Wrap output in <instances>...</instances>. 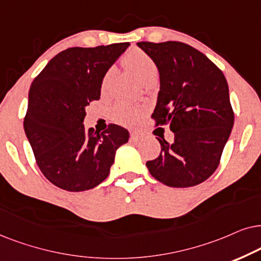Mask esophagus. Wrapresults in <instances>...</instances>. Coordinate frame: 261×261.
Here are the masks:
<instances>
[{
    "label": "esophagus",
    "mask_w": 261,
    "mask_h": 261,
    "mask_svg": "<svg viewBox=\"0 0 261 261\" xmlns=\"http://www.w3.org/2000/svg\"><path fill=\"white\" fill-rule=\"evenodd\" d=\"M130 137L133 141H140L144 137V135L142 133H137V131H133V133L130 134Z\"/></svg>",
    "instance_id": "34e87169"
}]
</instances>
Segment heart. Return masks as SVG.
Instances as JSON below:
<instances>
[{"label":"heart","mask_w":261,"mask_h":261,"mask_svg":"<svg viewBox=\"0 0 261 261\" xmlns=\"http://www.w3.org/2000/svg\"><path fill=\"white\" fill-rule=\"evenodd\" d=\"M123 64L134 71L143 83H147L158 76V65L147 52L138 47L130 48L123 57ZM113 77V69L105 72L101 81V90L105 92ZM148 106L145 103H131L118 101L111 110V117L117 123L123 125H134L147 112Z\"/></svg>","instance_id":"1"}]
</instances>
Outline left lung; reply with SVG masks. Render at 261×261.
Listing matches in <instances>:
<instances>
[{
  "label": "left lung",
  "instance_id": "left-lung-1",
  "mask_svg": "<svg viewBox=\"0 0 261 261\" xmlns=\"http://www.w3.org/2000/svg\"><path fill=\"white\" fill-rule=\"evenodd\" d=\"M137 45L160 72L161 87L151 116L155 126L169 124L174 133L172 144L156 137L161 152L145 165L167 186H196L217 169L234 125L227 80L214 62L185 43Z\"/></svg>",
  "mask_w": 261,
  "mask_h": 261
}]
</instances>
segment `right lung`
<instances>
[{
    "label": "right lung",
    "instance_id": "right-lung-1",
    "mask_svg": "<svg viewBox=\"0 0 261 261\" xmlns=\"http://www.w3.org/2000/svg\"><path fill=\"white\" fill-rule=\"evenodd\" d=\"M127 46L69 47L31 85L23 128L41 173L62 190L98 186L110 174L117 149L127 143V130L118 125L101 134L83 126L86 107L100 99L103 75Z\"/></svg>",
    "mask_w": 261,
    "mask_h": 261
}]
</instances>
